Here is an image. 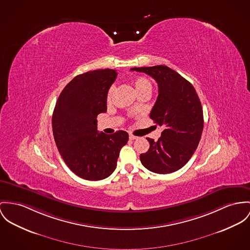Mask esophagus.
I'll use <instances>...</instances> for the list:
<instances>
[{
	"label": "esophagus",
	"instance_id": "1",
	"mask_svg": "<svg viewBox=\"0 0 250 250\" xmlns=\"http://www.w3.org/2000/svg\"><path fill=\"white\" fill-rule=\"evenodd\" d=\"M137 138H138V137H136L134 135H129V140H135V139H137Z\"/></svg>",
	"mask_w": 250,
	"mask_h": 250
}]
</instances>
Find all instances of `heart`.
I'll return each instance as SVG.
<instances>
[{
  "instance_id": "1",
  "label": "heart",
  "mask_w": 250,
  "mask_h": 250,
  "mask_svg": "<svg viewBox=\"0 0 250 250\" xmlns=\"http://www.w3.org/2000/svg\"><path fill=\"white\" fill-rule=\"evenodd\" d=\"M133 85H134L135 90L137 92V94L141 93V92H148L150 93L151 89H152V85L151 83L145 77H136L133 80ZM114 85H111L107 91V95H106V100L107 102H109L111 100V97L113 95L114 92Z\"/></svg>"
}]
</instances>
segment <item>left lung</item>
I'll use <instances>...</instances> for the list:
<instances>
[{"mask_svg":"<svg viewBox=\"0 0 250 250\" xmlns=\"http://www.w3.org/2000/svg\"><path fill=\"white\" fill-rule=\"evenodd\" d=\"M158 83L159 95L150 119L165 129L157 142L146 138L150 147L141 154L143 166L158 174L182 168L195 152L204 128L203 108L192 84L167 65L133 67Z\"/></svg>","mask_w":250,"mask_h":250,"instance_id":"left-lung-1","label":"left lung"}]
</instances>
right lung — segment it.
I'll list each match as a JSON object with an SVG mask.
<instances>
[{"label":"right lung","instance_id":"add662e5","mask_svg":"<svg viewBox=\"0 0 250 250\" xmlns=\"http://www.w3.org/2000/svg\"><path fill=\"white\" fill-rule=\"evenodd\" d=\"M118 73L98 69L78 75L61 92L52 115L58 150L72 172L88 181L107 178L115 170L128 134L97 130V116L106 112V95Z\"/></svg>","mask_w":250,"mask_h":250}]
</instances>
